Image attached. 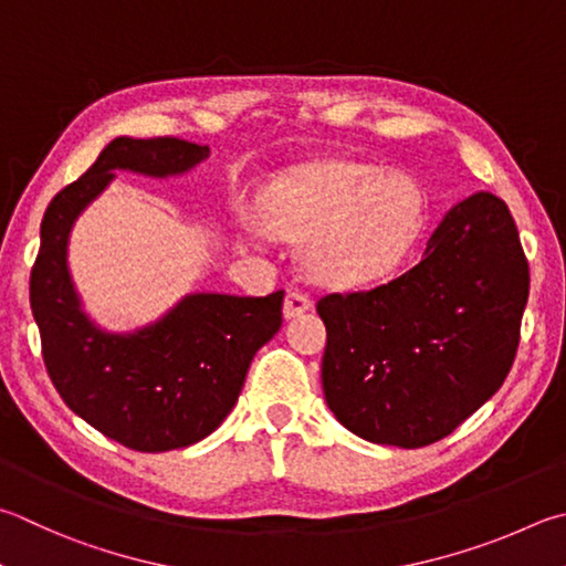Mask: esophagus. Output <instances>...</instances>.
Masks as SVG:
<instances>
[{"instance_id":"1","label":"esophagus","mask_w":566,"mask_h":566,"mask_svg":"<svg viewBox=\"0 0 566 566\" xmlns=\"http://www.w3.org/2000/svg\"><path fill=\"white\" fill-rule=\"evenodd\" d=\"M306 310H312V296L302 292V290H290L284 296V316L294 318L304 314Z\"/></svg>"}]
</instances>
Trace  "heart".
Here are the masks:
<instances>
[{"label":"heart","instance_id":"b5f03b06","mask_svg":"<svg viewBox=\"0 0 566 566\" xmlns=\"http://www.w3.org/2000/svg\"><path fill=\"white\" fill-rule=\"evenodd\" d=\"M270 228L302 240L316 282L354 286L381 280L416 248L426 195L406 172L364 163H312L272 180L262 198Z\"/></svg>","mask_w":566,"mask_h":566}]
</instances>
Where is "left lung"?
Here are the masks:
<instances>
[{
    "instance_id": "left-lung-1",
    "label": "left lung",
    "mask_w": 566,
    "mask_h": 566,
    "mask_svg": "<svg viewBox=\"0 0 566 566\" xmlns=\"http://www.w3.org/2000/svg\"><path fill=\"white\" fill-rule=\"evenodd\" d=\"M527 296L530 264L507 205L470 195L413 270L318 300L328 408L368 443L423 448L450 436L507 378Z\"/></svg>"
}]
</instances>
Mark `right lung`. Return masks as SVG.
Masks as SVG:
<instances>
[{
	"mask_svg": "<svg viewBox=\"0 0 566 566\" xmlns=\"http://www.w3.org/2000/svg\"><path fill=\"white\" fill-rule=\"evenodd\" d=\"M208 156V146L180 138H116L41 220L29 302L51 384L78 418L138 453L188 448L228 418L254 354L280 332L284 292L188 294L158 322L113 334L81 306L66 262L69 232L116 178L113 170L168 178Z\"/></svg>",
	"mask_w": 566,
	"mask_h": 566,
	"instance_id": "1",
	"label": "right lung"
}]
</instances>
